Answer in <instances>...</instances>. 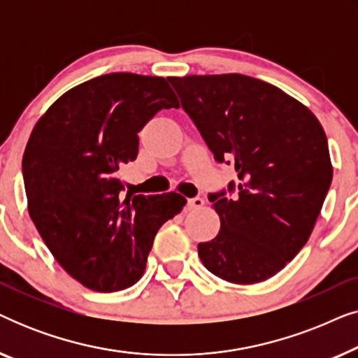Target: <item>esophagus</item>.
<instances>
[{"mask_svg":"<svg viewBox=\"0 0 358 358\" xmlns=\"http://www.w3.org/2000/svg\"><path fill=\"white\" fill-rule=\"evenodd\" d=\"M187 203H189L190 208H202L205 205V200L202 197H192V199L187 200Z\"/></svg>","mask_w":358,"mask_h":358,"instance_id":"34e87169","label":"esophagus"}]
</instances>
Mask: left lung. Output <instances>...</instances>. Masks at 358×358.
<instances>
[{
    "label": "left lung",
    "instance_id": "left-lung-1",
    "mask_svg": "<svg viewBox=\"0 0 358 358\" xmlns=\"http://www.w3.org/2000/svg\"><path fill=\"white\" fill-rule=\"evenodd\" d=\"M215 159L238 182L210 194L220 231L199 244L203 266L249 285L280 272L305 246L332 180L324 130L277 86L229 73L168 78Z\"/></svg>",
    "mask_w": 358,
    "mask_h": 358
}]
</instances>
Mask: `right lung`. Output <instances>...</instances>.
I'll return each mask as SVG.
<instances>
[{
    "mask_svg": "<svg viewBox=\"0 0 358 358\" xmlns=\"http://www.w3.org/2000/svg\"><path fill=\"white\" fill-rule=\"evenodd\" d=\"M171 107L179 102L164 78L110 73L58 97L29 136V215L58 264L91 290L138 282L158 229L187 202L176 192L125 195L117 176L136 159L138 131Z\"/></svg>",
    "mask_w": 358,
    "mask_h": 358,
    "instance_id": "add662e5",
    "label": "right lung"
}]
</instances>
